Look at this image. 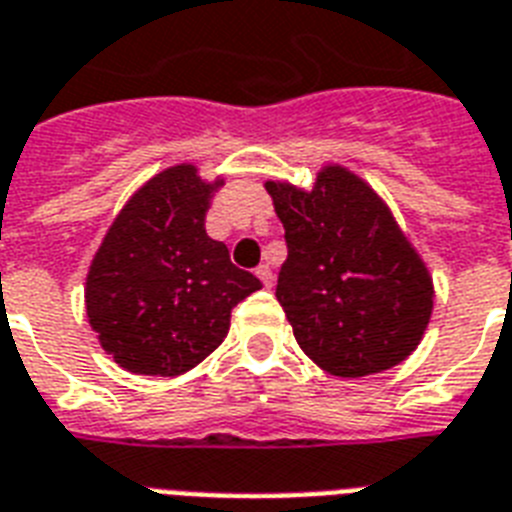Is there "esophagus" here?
Segmentation results:
<instances>
[{
	"mask_svg": "<svg viewBox=\"0 0 512 512\" xmlns=\"http://www.w3.org/2000/svg\"><path fill=\"white\" fill-rule=\"evenodd\" d=\"M256 275H259V280L264 282L267 288H272V280H275V277H272V269H269V264H259V267H256Z\"/></svg>",
	"mask_w": 512,
	"mask_h": 512,
	"instance_id": "1",
	"label": "esophagus"
}]
</instances>
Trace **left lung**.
I'll return each instance as SVG.
<instances>
[{"label": "left lung", "mask_w": 512, "mask_h": 512, "mask_svg": "<svg viewBox=\"0 0 512 512\" xmlns=\"http://www.w3.org/2000/svg\"><path fill=\"white\" fill-rule=\"evenodd\" d=\"M285 227L277 277L298 346L338 378H365L418 349L433 280L388 206L343 166H325L309 192L267 182Z\"/></svg>", "instance_id": "8db88e82"}]
</instances>
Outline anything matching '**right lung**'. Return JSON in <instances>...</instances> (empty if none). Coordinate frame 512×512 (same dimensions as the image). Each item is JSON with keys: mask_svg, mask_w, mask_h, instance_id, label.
I'll return each instance as SVG.
<instances>
[{"mask_svg": "<svg viewBox=\"0 0 512 512\" xmlns=\"http://www.w3.org/2000/svg\"><path fill=\"white\" fill-rule=\"evenodd\" d=\"M222 179L190 163L155 174L110 224L87 275V317L100 346L137 375L174 378L227 338L230 317L259 277L237 269L206 235Z\"/></svg>", "mask_w": 512, "mask_h": 512, "instance_id": "add662e5", "label": "right lung"}]
</instances>
